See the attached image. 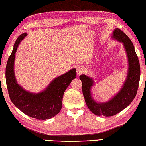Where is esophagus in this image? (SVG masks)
Instances as JSON below:
<instances>
[{"instance_id":"esophagus-1","label":"esophagus","mask_w":146,"mask_h":146,"mask_svg":"<svg viewBox=\"0 0 146 146\" xmlns=\"http://www.w3.org/2000/svg\"><path fill=\"white\" fill-rule=\"evenodd\" d=\"M76 70H77V74H78V75H80L84 72L85 69H84V67H83L82 66H78L77 67Z\"/></svg>"}]
</instances>
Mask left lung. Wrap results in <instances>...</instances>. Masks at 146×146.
I'll return each mask as SVG.
<instances>
[{
    "instance_id": "8db88e82",
    "label": "left lung",
    "mask_w": 146,
    "mask_h": 146,
    "mask_svg": "<svg viewBox=\"0 0 146 146\" xmlns=\"http://www.w3.org/2000/svg\"><path fill=\"white\" fill-rule=\"evenodd\" d=\"M113 38L123 43L129 60L128 76L121 90L108 102L97 103L93 100L90 94L91 87L94 85L93 80L85 75L80 76L86 105L92 113L98 116H113L125 108L135 97L140 80V64L131 39L118 28L114 30Z\"/></svg>"
}]
</instances>
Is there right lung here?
I'll list each match as a JSON object with an SVG mask.
<instances>
[{"mask_svg": "<svg viewBox=\"0 0 146 146\" xmlns=\"http://www.w3.org/2000/svg\"><path fill=\"white\" fill-rule=\"evenodd\" d=\"M26 35L23 33L18 37L6 65L5 80L9 97L15 107L29 117L38 120L49 119L60 111L64 92L71 80L75 78L76 70L72 69L55 78L42 92L36 94L26 91L15 80L14 63L18 46Z\"/></svg>", "mask_w": 146, "mask_h": 146, "instance_id": "right-lung-1", "label": "right lung"}]
</instances>
